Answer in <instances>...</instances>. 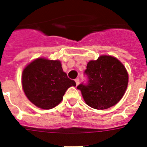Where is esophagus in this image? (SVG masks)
Segmentation results:
<instances>
[{"mask_svg":"<svg viewBox=\"0 0 147 147\" xmlns=\"http://www.w3.org/2000/svg\"><path fill=\"white\" fill-rule=\"evenodd\" d=\"M75 82H76V85H78L80 84V79H79V78H76V80H75Z\"/></svg>","mask_w":147,"mask_h":147,"instance_id":"34e87169","label":"esophagus"}]
</instances>
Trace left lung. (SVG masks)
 Here are the masks:
<instances>
[{"mask_svg": "<svg viewBox=\"0 0 147 147\" xmlns=\"http://www.w3.org/2000/svg\"><path fill=\"white\" fill-rule=\"evenodd\" d=\"M86 83L77 86L90 107L105 110L113 107L123 97L128 84V74L124 65L111 56H101L90 61L84 73Z\"/></svg>", "mask_w": 147, "mask_h": 147, "instance_id": "1", "label": "left lung"}]
</instances>
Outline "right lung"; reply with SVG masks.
<instances>
[{
    "label": "right lung",
    "instance_id": "obj_1",
    "mask_svg": "<svg viewBox=\"0 0 147 147\" xmlns=\"http://www.w3.org/2000/svg\"><path fill=\"white\" fill-rule=\"evenodd\" d=\"M22 85L30 102L49 110L60 103L67 88L76 86V82L63 72L59 61L40 58L23 70Z\"/></svg>",
    "mask_w": 147,
    "mask_h": 147
}]
</instances>
